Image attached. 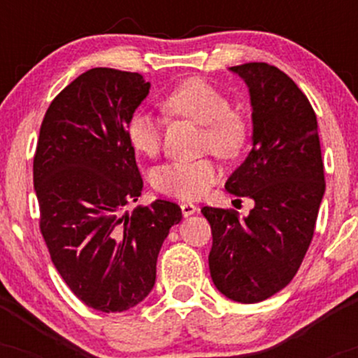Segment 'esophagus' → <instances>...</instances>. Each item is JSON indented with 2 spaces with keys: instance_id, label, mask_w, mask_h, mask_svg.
I'll return each mask as SVG.
<instances>
[{
  "instance_id": "34e87169",
  "label": "esophagus",
  "mask_w": 358,
  "mask_h": 358,
  "mask_svg": "<svg viewBox=\"0 0 358 358\" xmlns=\"http://www.w3.org/2000/svg\"><path fill=\"white\" fill-rule=\"evenodd\" d=\"M180 208H182L183 217H190V215H193V213L199 212V207H196V205L188 203V202H185V203L180 205Z\"/></svg>"
}]
</instances>
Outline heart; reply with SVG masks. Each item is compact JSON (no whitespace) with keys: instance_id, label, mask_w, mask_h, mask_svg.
Returning a JSON list of instances; mask_svg holds the SVG:
<instances>
[{"instance_id":"heart-1","label":"heart","mask_w":358,"mask_h":358,"mask_svg":"<svg viewBox=\"0 0 358 358\" xmlns=\"http://www.w3.org/2000/svg\"><path fill=\"white\" fill-rule=\"evenodd\" d=\"M170 114L187 117L203 126V146L224 158L236 156L248 138V126L241 114L231 109L229 97L203 79H188L175 87L163 101ZM129 145L138 153L153 156L162 146L163 122L148 110H136L126 126ZM220 171L212 159L171 162L158 166L153 187L165 195L195 200L210 190Z\"/></svg>"}]
</instances>
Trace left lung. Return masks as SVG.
Returning a JSON list of instances; mask_svg holds the SVG:
<instances>
[{
  "label": "left lung",
  "instance_id": "obj_1",
  "mask_svg": "<svg viewBox=\"0 0 358 358\" xmlns=\"http://www.w3.org/2000/svg\"><path fill=\"white\" fill-rule=\"evenodd\" d=\"M252 108V148L225 182L249 196L248 217L203 207L210 222L208 268L213 285L237 303L264 301L298 273L324 193L318 122L305 94L285 72L264 62L236 65Z\"/></svg>",
  "mask_w": 358,
  "mask_h": 358
}]
</instances>
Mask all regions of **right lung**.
Returning a JSON list of instances; mask_svg holds the SVG:
<instances>
[{
  "label": "right lung",
  "mask_w": 358,
  "mask_h": 358,
  "mask_svg": "<svg viewBox=\"0 0 358 358\" xmlns=\"http://www.w3.org/2000/svg\"><path fill=\"white\" fill-rule=\"evenodd\" d=\"M150 87L138 72L90 69L52 101L40 127L34 187L45 244L72 293L104 313L151 293L159 249L182 220L166 200L126 210L143 192L126 126Z\"/></svg>",
  "instance_id": "right-lung-1"
}]
</instances>
